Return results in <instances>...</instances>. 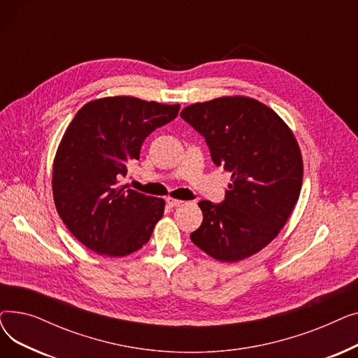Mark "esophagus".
<instances>
[{
    "label": "esophagus",
    "mask_w": 358,
    "mask_h": 358,
    "mask_svg": "<svg viewBox=\"0 0 358 358\" xmlns=\"http://www.w3.org/2000/svg\"><path fill=\"white\" fill-rule=\"evenodd\" d=\"M165 201H166V204L169 206V208H176V206H180V204H182V203H184L182 200L173 199V197H168Z\"/></svg>",
    "instance_id": "obj_1"
}]
</instances>
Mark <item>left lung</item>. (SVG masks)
Masks as SVG:
<instances>
[{"instance_id":"1","label":"left lung","mask_w":358,"mask_h":358,"mask_svg":"<svg viewBox=\"0 0 358 358\" xmlns=\"http://www.w3.org/2000/svg\"><path fill=\"white\" fill-rule=\"evenodd\" d=\"M180 116L204 138L215 165L232 173L222 203L199 201L193 243L227 262L257 254L285 227L302 189L294 135L270 107L241 96L196 103Z\"/></svg>"}]
</instances>
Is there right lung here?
I'll use <instances>...</instances> for the list:
<instances>
[{
	"label": "right lung",
	"mask_w": 358,
	"mask_h": 358,
	"mask_svg": "<svg viewBox=\"0 0 358 358\" xmlns=\"http://www.w3.org/2000/svg\"><path fill=\"white\" fill-rule=\"evenodd\" d=\"M136 97L87 103L69 123L53 161L56 210L71 234L91 251L124 257L141 250L164 215L165 201L120 185L143 141L178 115Z\"/></svg>",
	"instance_id": "right-lung-1"
}]
</instances>
